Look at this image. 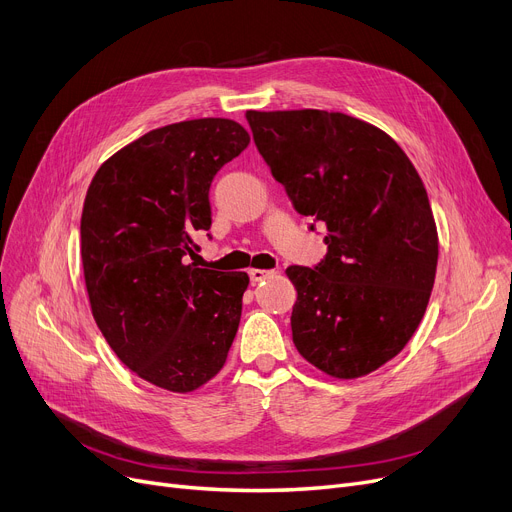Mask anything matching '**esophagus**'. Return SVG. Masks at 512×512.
Segmentation results:
<instances>
[{
  "instance_id": "1",
  "label": "esophagus",
  "mask_w": 512,
  "mask_h": 512,
  "mask_svg": "<svg viewBox=\"0 0 512 512\" xmlns=\"http://www.w3.org/2000/svg\"><path fill=\"white\" fill-rule=\"evenodd\" d=\"M274 272H270V270H251L249 272V278H251V282L255 284V282H261V280H265V278H270Z\"/></svg>"
}]
</instances>
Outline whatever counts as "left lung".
<instances>
[{"instance_id":"1","label":"left lung","mask_w":512,"mask_h":512,"mask_svg":"<svg viewBox=\"0 0 512 512\" xmlns=\"http://www.w3.org/2000/svg\"><path fill=\"white\" fill-rule=\"evenodd\" d=\"M253 141L292 207L324 224L326 257L290 265L297 351L332 378L396 357L434 288L438 232L425 186L386 132L340 112H247Z\"/></svg>"}]
</instances>
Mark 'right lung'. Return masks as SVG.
<instances>
[{
  "label": "right lung",
  "mask_w": 512,
  "mask_h": 512,
  "mask_svg": "<svg viewBox=\"0 0 512 512\" xmlns=\"http://www.w3.org/2000/svg\"><path fill=\"white\" fill-rule=\"evenodd\" d=\"M249 141L226 118L155 128L107 159L87 191L80 255L93 317L118 359L159 388L209 382L236 336L249 276L188 257L211 228L215 174Z\"/></svg>",
  "instance_id": "1"
}]
</instances>
